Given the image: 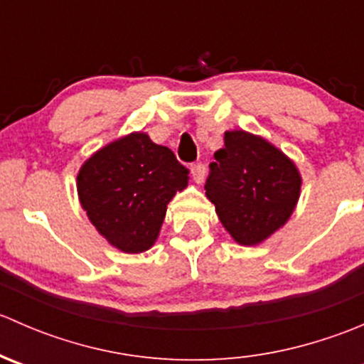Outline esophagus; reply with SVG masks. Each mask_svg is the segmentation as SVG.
<instances>
[{
	"label": "esophagus",
	"mask_w": 364,
	"mask_h": 364,
	"mask_svg": "<svg viewBox=\"0 0 364 364\" xmlns=\"http://www.w3.org/2000/svg\"><path fill=\"white\" fill-rule=\"evenodd\" d=\"M190 172H192V176H193V181L203 183L205 178V165L204 164H193L192 167H190Z\"/></svg>",
	"instance_id": "1"
}]
</instances>
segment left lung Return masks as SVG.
I'll return each mask as SVG.
<instances>
[{
    "instance_id": "obj_1",
    "label": "left lung",
    "mask_w": 364,
    "mask_h": 364,
    "mask_svg": "<svg viewBox=\"0 0 364 364\" xmlns=\"http://www.w3.org/2000/svg\"><path fill=\"white\" fill-rule=\"evenodd\" d=\"M223 141L209 164L205 196L227 232L240 245L253 247L291 218L301 176L294 161L259 135L232 130Z\"/></svg>"
}]
</instances>
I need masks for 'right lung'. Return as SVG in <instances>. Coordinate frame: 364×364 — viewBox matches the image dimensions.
Masks as SVG:
<instances>
[{"label": "right lung", "instance_id": "obj_1", "mask_svg": "<svg viewBox=\"0 0 364 364\" xmlns=\"http://www.w3.org/2000/svg\"><path fill=\"white\" fill-rule=\"evenodd\" d=\"M186 185L188 168L142 132L98 149L77 176L87 218L124 253H141L155 245L167 204Z\"/></svg>", "mask_w": 364, "mask_h": 364}]
</instances>
